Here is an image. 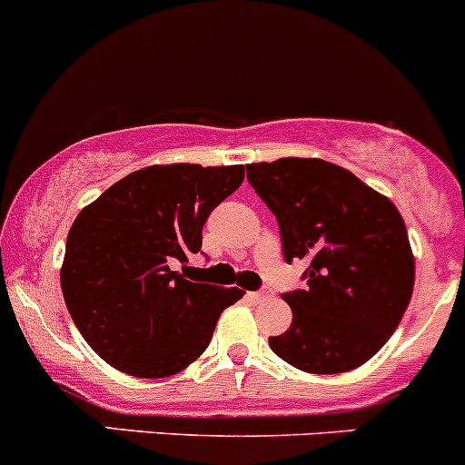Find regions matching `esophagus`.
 <instances>
[{"instance_id": "34e87169", "label": "esophagus", "mask_w": 465, "mask_h": 465, "mask_svg": "<svg viewBox=\"0 0 465 465\" xmlns=\"http://www.w3.org/2000/svg\"><path fill=\"white\" fill-rule=\"evenodd\" d=\"M271 296H272V289H268V286H263V289H259V292L250 293V298H252L254 302H263V301H268Z\"/></svg>"}]
</instances>
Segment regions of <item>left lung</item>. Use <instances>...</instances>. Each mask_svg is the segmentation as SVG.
<instances>
[{"label": "left lung", "instance_id": "obj_1", "mask_svg": "<svg viewBox=\"0 0 465 465\" xmlns=\"http://www.w3.org/2000/svg\"><path fill=\"white\" fill-rule=\"evenodd\" d=\"M247 181L277 218L286 262H307L305 289L284 293L293 321L268 340L272 353L310 374L374 358L413 296V252L394 203L319 158L247 164Z\"/></svg>", "mask_w": 465, "mask_h": 465}]
</instances>
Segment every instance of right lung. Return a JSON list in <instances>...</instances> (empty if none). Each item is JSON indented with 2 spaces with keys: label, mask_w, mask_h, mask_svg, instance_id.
<instances>
[{
  "label": "right lung",
  "mask_w": 465,
  "mask_h": 465,
  "mask_svg": "<svg viewBox=\"0 0 465 465\" xmlns=\"http://www.w3.org/2000/svg\"><path fill=\"white\" fill-rule=\"evenodd\" d=\"M242 179V164H153L77 215L64 301L86 344L114 370L140 379L185 370L211 344L223 310L241 301V289L190 282L172 266L202 250L208 215Z\"/></svg>",
  "instance_id": "add662e5"
}]
</instances>
